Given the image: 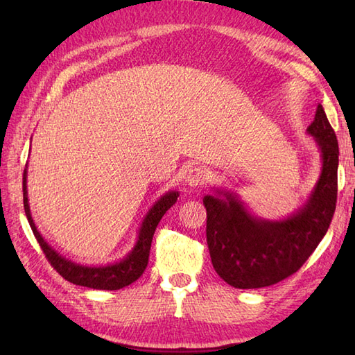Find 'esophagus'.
Returning <instances> with one entry per match:
<instances>
[{
    "label": "esophagus",
    "mask_w": 355,
    "mask_h": 355,
    "mask_svg": "<svg viewBox=\"0 0 355 355\" xmlns=\"http://www.w3.org/2000/svg\"><path fill=\"white\" fill-rule=\"evenodd\" d=\"M207 180H209V172L205 166H200V164L191 166L189 171L186 173V183L191 187L206 184Z\"/></svg>",
    "instance_id": "1"
}]
</instances>
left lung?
<instances>
[{"label":"left lung","mask_w":355,"mask_h":355,"mask_svg":"<svg viewBox=\"0 0 355 355\" xmlns=\"http://www.w3.org/2000/svg\"><path fill=\"white\" fill-rule=\"evenodd\" d=\"M306 131L319 146L322 172L296 214L268 221L253 216L232 192L216 189V195L202 198L210 259L235 288H262L296 273L328 232L337 202L338 143L322 105Z\"/></svg>","instance_id":"1"}]
</instances>
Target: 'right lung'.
Returning <instances> with one entry per match:
<instances>
[{
  "label": "right lung",
  "mask_w": 355,
  "mask_h": 355,
  "mask_svg": "<svg viewBox=\"0 0 355 355\" xmlns=\"http://www.w3.org/2000/svg\"><path fill=\"white\" fill-rule=\"evenodd\" d=\"M22 192H24V210L28 224L33 230L36 241L42 248L45 258L51 263V267L55 268L65 281L80 286H88V288L94 290H120L123 288V286L131 285L132 282L137 281L148 266L150 243H153V236L157 225L166 214V210H169L175 205V201L178 198V192H166L163 197L150 207V210L145 216V220H143L140 225L137 243H135L132 250L128 253L122 261L110 263V266L87 267L65 259L64 256L59 254L56 250H53L51 245L45 243L41 233L37 232L32 214H30L27 198V169H24V173H22Z\"/></svg>",
  "instance_id": "right-lung-1"
}]
</instances>
